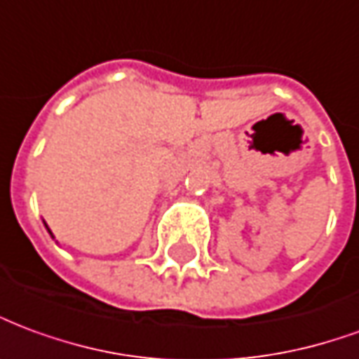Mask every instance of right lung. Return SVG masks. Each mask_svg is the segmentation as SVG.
Segmentation results:
<instances>
[{
    "label": "right lung",
    "mask_w": 359,
    "mask_h": 359,
    "mask_svg": "<svg viewBox=\"0 0 359 359\" xmlns=\"http://www.w3.org/2000/svg\"><path fill=\"white\" fill-rule=\"evenodd\" d=\"M46 228H48V226H46ZM48 232H50V228H48ZM50 236H52V232H50ZM52 238H53V236H52Z\"/></svg>",
    "instance_id": "1"
}]
</instances>
